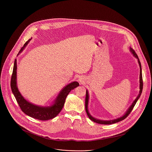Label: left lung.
<instances>
[{
	"label": "left lung",
	"mask_w": 152,
	"mask_h": 152,
	"mask_svg": "<svg viewBox=\"0 0 152 152\" xmlns=\"http://www.w3.org/2000/svg\"><path fill=\"white\" fill-rule=\"evenodd\" d=\"M131 52L133 53V55L138 59V63H139V65H140V94L139 95L137 96V97L136 98V99L134 100V102H133V103L132 104V105L131 106V107H130L129 108V110H127V111L126 112V113L121 117L120 118H117L115 120H111V121H103V120H97L96 118H93L92 116H91V115L89 114L88 113V91H86V97H85V111H86V114H87V115L88 116L89 118L92 120L93 121L95 122V123H99V124H114V123H117V122H119L120 121H122L123 120L125 119L129 114L130 113H131V111H132V110L134 109V107L135 106L137 100H138V99L140 98L141 94V93H142V86H143V81H142V70H141V62H140V61L138 58V56L137 55V54L135 53V50L131 48Z\"/></svg>",
	"instance_id": "obj_1"
}]
</instances>
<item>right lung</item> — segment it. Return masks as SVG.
Segmentation results:
<instances>
[{"instance_id":"1","label":"right lung","mask_w":152,"mask_h":152,"mask_svg":"<svg viewBox=\"0 0 152 152\" xmlns=\"http://www.w3.org/2000/svg\"><path fill=\"white\" fill-rule=\"evenodd\" d=\"M27 41L23 47L21 48L20 52L23 50V48L26 46L29 40ZM16 70H17V60L15 59L11 79V88L12 92L14 94L15 99L21 110L26 115L39 120H48L55 117L61 112L64 106L66 99L71 90H73L79 83L77 82H73L67 85L66 87L64 88L62 91L59 94L57 99L55 101L54 104L49 107H41L35 104H33L28 101H26L23 96L21 95L18 90L16 82Z\"/></svg>"}]
</instances>
